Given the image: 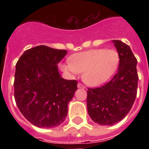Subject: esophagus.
<instances>
[{
    "label": "esophagus",
    "mask_w": 149,
    "mask_h": 149,
    "mask_svg": "<svg viewBox=\"0 0 149 149\" xmlns=\"http://www.w3.org/2000/svg\"><path fill=\"white\" fill-rule=\"evenodd\" d=\"M77 86H78V88H82V89L85 88V86H84L83 84H80V83H79V84H77Z\"/></svg>",
    "instance_id": "1"
}]
</instances>
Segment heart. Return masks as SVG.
Returning a JSON list of instances; mask_svg holds the SVG:
<instances>
[{
    "mask_svg": "<svg viewBox=\"0 0 149 149\" xmlns=\"http://www.w3.org/2000/svg\"><path fill=\"white\" fill-rule=\"evenodd\" d=\"M120 56L114 49H95L73 54L69 64L62 65L63 71L72 75L83 72L82 79L86 84L97 86L113 77L119 65Z\"/></svg>",
    "mask_w": 149,
    "mask_h": 149,
    "instance_id": "1",
    "label": "heart"
}]
</instances>
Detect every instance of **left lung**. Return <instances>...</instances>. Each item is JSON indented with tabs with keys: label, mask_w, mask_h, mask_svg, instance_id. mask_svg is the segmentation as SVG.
<instances>
[{
	"label": "left lung",
	"mask_w": 149,
	"mask_h": 149,
	"mask_svg": "<svg viewBox=\"0 0 149 149\" xmlns=\"http://www.w3.org/2000/svg\"><path fill=\"white\" fill-rule=\"evenodd\" d=\"M113 43L120 56L118 72L104 86L87 91L89 115L100 125H113L124 119L137 95L136 58L127 44L119 40H113Z\"/></svg>",
	"instance_id": "left-lung-1"
}]
</instances>
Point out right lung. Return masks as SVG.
I'll use <instances>...</instances> for the list:
<instances>
[{
  "label": "right lung",
  "instance_id": "1",
  "mask_svg": "<svg viewBox=\"0 0 149 149\" xmlns=\"http://www.w3.org/2000/svg\"><path fill=\"white\" fill-rule=\"evenodd\" d=\"M67 50L38 45L22 54L16 63L15 99L24 117L38 127H54L65 120L77 80L61 77L58 63Z\"/></svg>",
  "mask_w": 149,
  "mask_h": 149
}]
</instances>
